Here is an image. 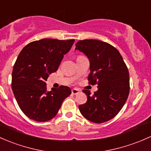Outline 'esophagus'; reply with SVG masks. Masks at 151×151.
Segmentation results:
<instances>
[{
  "label": "esophagus",
  "mask_w": 151,
  "mask_h": 151,
  "mask_svg": "<svg viewBox=\"0 0 151 151\" xmlns=\"http://www.w3.org/2000/svg\"><path fill=\"white\" fill-rule=\"evenodd\" d=\"M80 90L78 89V88H73L72 89V94H78L80 92Z\"/></svg>",
  "instance_id": "1"
}]
</instances>
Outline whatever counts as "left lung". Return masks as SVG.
Returning a JSON list of instances; mask_svg holds the SVG:
<instances>
[{"instance_id": "obj_1", "label": "left lung", "mask_w": 151, "mask_h": 151, "mask_svg": "<svg viewBox=\"0 0 151 151\" xmlns=\"http://www.w3.org/2000/svg\"><path fill=\"white\" fill-rule=\"evenodd\" d=\"M76 50L86 54L90 63L88 83H97L98 90L91 95L83 90L87 102L78 106L87 120L100 124L114 118L119 113L129 93L128 68L119 51L102 41L86 39L76 44Z\"/></svg>"}]
</instances>
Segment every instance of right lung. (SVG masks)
I'll return each mask as SVG.
<instances>
[{"label":"right lung","mask_w":151,"mask_h":151,"mask_svg":"<svg viewBox=\"0 0 151 151\" xmlns=\"http://www.w3.org/2000/svg\"><path fill=\"white\" fill-rule=\"evenodd\" d=\"M75 40L44 38L28 43L19 54L12 72V88L22 111L35 122H47L57 115L71 94L68 86L47 91L46 81L56 72Z\"/></svg>","instance_id":"add662e5"}]
</instances>
